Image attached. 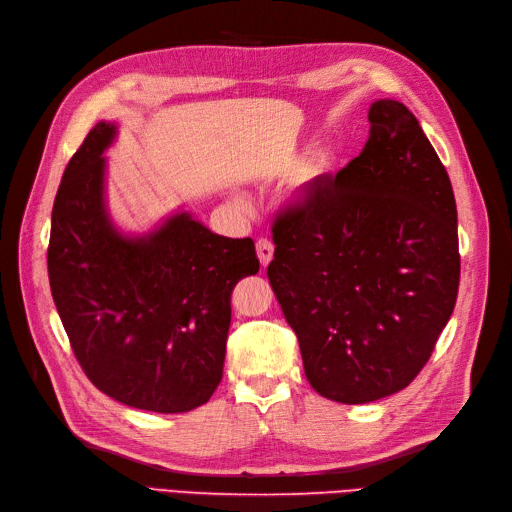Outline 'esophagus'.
<instances>
[{
    "mask_svg": "<svg viewBox=\"0 0 512 512\" xmlns=\"http://www.w3.org/2000/svg\"><path fill=\"white\" fill-rule=\"evenodd\" d=\"M256 252H258V260L262 267H267L271 258H273V243L269 239H258L256 241Z\"/></svg>",
    "mask_w": 512,
    "mask_h": 512,
    "instance_id": "1",
    "label": "esophagus"
}]
</instances>
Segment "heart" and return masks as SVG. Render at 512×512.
I'll list each match as a JSON object with an SVG mask.
<instances>
[{
    "label": "heart",
    "instance_id": "1",
    "mask_svg": "<svg viewBox=\"0 0 512 512\" xmlns=\"http://www.w3.org/2000/svg\"><path fill=\"white\" fill-rule=\"evenodd\" d=\"M322 170H324V164H322V162H314L312 166L307 168V175H309V177H318V175L322 173Z\"/></svg>",
    "mask_w": 512,
    "mask_h": 512
}]
</instances>
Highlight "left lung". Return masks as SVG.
Returning <instances> with one entry per match:
<instances>
[{
	"mask_svg": "<svg viewBox=\"0 0 512 512\" xmlns=\"http://www.w3.org/2000/svg\"><path fill=\"white\" fill-rule=\"evenodd\" d=\"M267 275L322 397L367 404L421 374L459 290L451 179L397 100L369 108L363 151L307 181L273 220Z\"/></svg>",
	"mask_w": 512,
	"mask_h": 512,
	"instance_id": "8db88e82",
	"label": "left lung"
}]
</instances>
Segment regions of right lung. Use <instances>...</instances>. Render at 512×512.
<instances>
[{
    "mask_svg": "<svg viewBox=\"0 0 512 512\" xmlns=\"http://www.w3.org/2000/svg\"><path fill=\"white\" fill-rule=\"evenodd\" d=\"M113 138L100 121L61 177L46 252L53 301L96 389L130 408L188 412L222 380L230 294L258 273L256 247L188 213L121 237L104 209L102 151Z\"/></svg>",
    "mask_w": 512,
    "mask_h": 512,
    "instance_id": "obj_1",
    "label": "right lung"
}]
</instances>
